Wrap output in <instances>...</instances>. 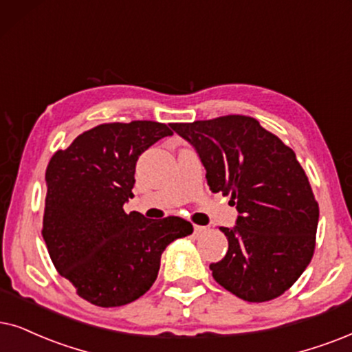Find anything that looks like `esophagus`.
Segmentation results:
<instances>
[{
  "instance_id": "1",
  "label": "esophagus",
  "mask_w": 352,
  "mask_h": 352,
  "mask_svg": "<svg viewBox=\"0 0 352 352\" xmlns=\"http://www.w3.org/2000/svg\"><path fill=\"white\" fill-rule=\"evenodd\" d=\"M204 232H206V228H203V226H197V224L193 226V234L195 235H201Z\"/></svg>"
}]
</instances>
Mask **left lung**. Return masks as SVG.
Returning <instances> with one entry per match:
<instances>
[{
	"instance_id": "1",
	"label": "left lung",
	"mask_w": 352,
	"mask_h": 352,
	"mask_svg": "<svg viewBox=\"0 0 352 352\" xmlns=\"http://www.w3.org/2000/svg\"><path fill=\"white\" fill-rule=\"evenodd\" d=\"M170 126L197 149L211 191L230 195L240 214L234 229L219 228L229 250L209 265L212 278L247 302L284 294L312 260L318 226V203L294 151L245 115Z\"/></svg>"
}]
</instances>
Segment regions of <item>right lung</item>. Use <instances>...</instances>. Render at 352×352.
<instances>
[{
  "mask_svg": "<svg viewBox=\"0 0 352 352\" xmlns=\"http://www.w3.org/2000/svg\"><path fill=\"white\" fill-rule=\"evenodd\" d=\"M173 131L166 123L135 120L84 131L47 166L42 235L58 273L97 307H120L149 291L168 243L193 232L177 216L126 214L136 161Z\"/></svg>",
  "mask_w": 352,
  "mask_h": 352,
  "instance_id": "obj_1",
  "label": "right lung"
}]
</instances>
